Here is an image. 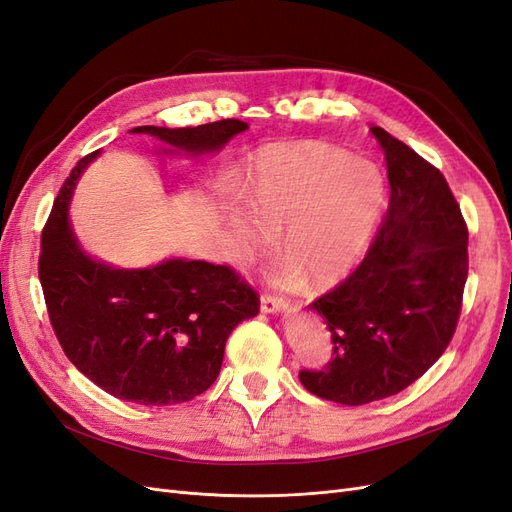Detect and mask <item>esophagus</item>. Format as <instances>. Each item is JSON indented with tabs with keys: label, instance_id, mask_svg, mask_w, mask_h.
Returning <instances> with one entry per match:
<instances>
[{
	"label": "esophagus",
	"instance_id": "1",
	"mask_svg": "<svg viewBox=\"0 0 512 512\" xmlns=\"http://www.w3.org/2000/svg\"><path fill=\"white\" fill-rule=\"evenodd\" d=\"M260 309L262 314H280L282 309H286V301L280 297H273V294H262Z\"/></svg>",
	"mask_w": 512,
	"mask_h": 512
}]
</instances>
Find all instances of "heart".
Here are the masks:
<instances>
[{
    "label": "heart",
    "mask_w": 512,
    "mask_h": 512,
    "mask_svg": "<svg viewBox=\"0 0 512 512\" xmlns=\"http://www.w3.org/2000/svg\"><path fill=\"white\" fill-rule=\"evenodd\" d=\"M239 203L224 205V220L241 256L267 250L280 232L288 260L277 267L286 286L303 273L316 286L344 280L363 260L374 239L384 203L386 179L369 160L322 143L277 145L260 151Z\"/></svg>",
    "instance_id": "obj_1"
}]
</instances>
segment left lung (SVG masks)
Returning <instances> with one entry per match:
<instances>
[{
  "instance_id": "8db88e82",
  "label": "left lung",
  "mask_w": 512,
  "mask_h": 512,
  "mask_svg": "<svg viewBox=\"0 0 512 512\" xmlns=\"http://www.w3.org/2000/svg\"><path fill=\"white\" fill-rule=\"evenodd\" d=\"M369 132L384 151L389 213L359 269L309 305L335 359L299 374L309 393L344 406L397 395L440 359L468 280V228L440 170L386 130Z\"/></svg>"
}]
</instances>
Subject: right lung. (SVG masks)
<instances>
[{
	"instance_id": "1",
	"label": "right lung",
	"mask_w": 512,
	"mask_h": 512,
	"mask_svg": "<svg viewBox=\"0 0 512 512\" xmlns=\"http://www.w3.org/2000/svg\"><path fill=\"white\" fill-rule=\"evenodd\" d=\"M247 130L239 119L196 128L138 126L162 145L158 158L198 160ZM89 153L74 166L42 232L38 275L49 318L72 365L102 391L141 406H173L218 378L226 339L260 301L235 271L170 256L143 269L113 267L76 239L70 203Z\"/></svg>"
}]
</instances>
